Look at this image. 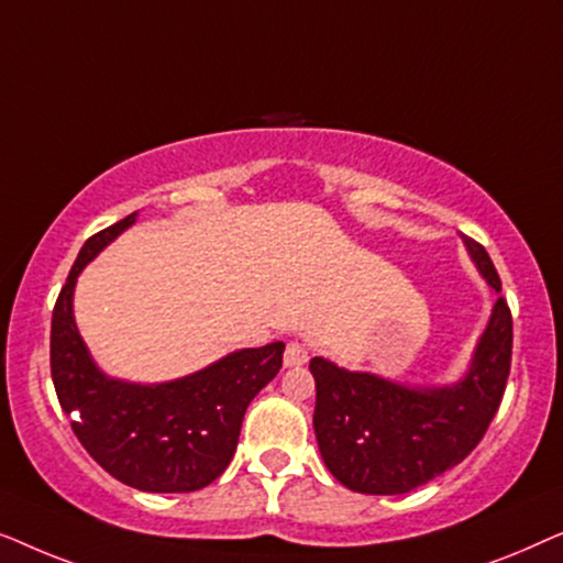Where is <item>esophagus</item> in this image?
<instances>
[{
	"instance_id": "1",
	"label": "esophagus",
	"mask_w": 563,
	"mask_h": 563,
	"mask_svg": "<svg viewBox=\"0 0 563 563\" xmlns=\"http://www.w3.org/2000/svg\"><path fill=\"white\" fill-rule=\"evenodd\" d=\"M307 358H310V349H307L305 343L299 341H291L287 343V351H284V366H302L307 364Z\"/></svg>"
}]
</instances>
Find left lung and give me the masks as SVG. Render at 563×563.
<instances>
[{"instance_id": "8db88e82", "label": "left lung", "mask_w": 563, "mask_h": 563, "mask_svg": "<svg viewBox=\"0 0 563 563\" xmlns=\"http://www.w3.org/2000/svg\"><path fill=\"white\" fill-rule=\"evenodd\" d=\"M489 287L503 282L482 243L464 235ZM512 361V314L497 299L472 368L453 387L410 389L374 374L345 372L312 358L314 435L322 461L343 487L361 495H405L461 464L487 433L503 402Z\"/></svg>"}]
</instances>
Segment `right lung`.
<instances>
[{
    "label": "right lung",
    "instance_id": "right-lung-1",
    "mask_svg": "<svg viewBox=\"0 0 563 563\" xmlns=\"http://www.w3.org/2000/svg\"><path fill=\"white\" fill-rule=\"evenodd\" d=\"M133 222L135 212L91 235L68 272L51 320L53 387L76 438L107 474L141 492H195L228 468L245 407L279 374L284 343L235 351L202 372L151 387L107 379L76 330L74 284Z\"/></svg>",
    "mask_w": 563,
    "mask_h": 563
}]
</instances>
